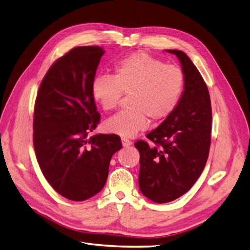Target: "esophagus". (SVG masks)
I'll return each instance as SVG.
<instances>
[{
	"label": "esophagus",
	"mask_w": 250,
	"mask_h": 250,
	"mask_svg": "<svg viewBox=\"0 0 250 250\" xmlns=\"http://www.w3.org/2000/svg\"><path fill=\"white\" fill-rule=\"evenodd\" d=\"M121 143H123V146H125V148H127V146H130L133 144L131 140L126 139V138H121Z\"/></svg>",
	"instance_id": "obj_1"
}]
</instances>
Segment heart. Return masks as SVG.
<instances>
[{
    "label": "heart",
    "instance_id": "obj_1",
    "mask_svg": "<svg viewBox=\"0 0 250 250\" xmlns=\"http://www.w3.org/2000/svg\"><path fill=\"white\" fill-rule=\"evenodd\" d=\"M186 85L181 67L169 65L146 53H134L120 60L114 75L96 76L92 97L104 112L116 108L123 94L130 95L129 107L104 123V130L123 137H133L153 121L171 116L180 104Z\"/></svg>",
    "mask_w": 250,
    "mask_h": 250
}]
</instances>
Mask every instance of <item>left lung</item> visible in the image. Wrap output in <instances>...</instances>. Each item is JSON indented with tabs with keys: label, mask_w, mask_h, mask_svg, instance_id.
<instances>
[{
	"label": "left lung",
	"mask_w": 250,
	"mask_h": 250,
	"mask_svg": "<svg viewBox=\"0 0 250 250\" xmlns=\"http://www.w3.org/2000/svg\"><path fill=\"white\" fill-rule=\"evenodd\" d=\"M181 61L186 85L173 114L146 138L137 140L139 189L155 203L176 200L193 186L207 163L211 143V101L201 73L182 50L167 49Z\"/></svg>",
	"instance_id": "obj_1"
}]
</instances>
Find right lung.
Wrapping results in <instances>:
<instances>
[{
	"label": "right lung",
	"instance_id": "add662e5",
	"mask_svg": "<svg viewBox=\"0 0 250 250\" xmlns=\"http://www.w3.org/2000/svg\"><path fill=\"white\" fill-rule=\"evenodd\" d=\"M104 49L78 46L49 67L37 94L34 148L44 177L70 201H84L105 185L110 162L121 149L116 134L88 136L100 121L92 97Z\"/></svg>",
	"mask_w": 250,
	"mask_h": 250
}]
</instances>
